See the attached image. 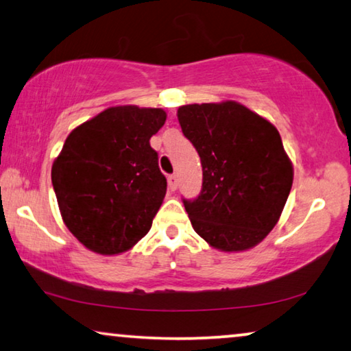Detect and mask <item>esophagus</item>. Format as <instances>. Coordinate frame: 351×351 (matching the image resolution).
Segmentation results:
<instances>
[{
	"label": "esophagus",
	"mask_w": 351,
	"mask_h": 351,
	"mask_svg": "<svg viewBox=\"0 0 351 351\" xmlns=\"http://www.w3.org/2000/svg\"><path fill=\"white\" fill-rule=\"evenodd\" d=\"M169 187L171 192H175V190L178 189V176L175 173L169 176Z\"/></svg>",
	"instance_id": "esophagus-1"
}]
</instances>
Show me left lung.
<instances>
[{"mask_svg":"<svg viewBox=\"0 0 351 351\" xmlns=\"http://www.w3.org/2000/svg\"><path fill=\"white\" fill-rule=\"evenodd\" d=\"M182 133L203 165V189L182 199L195 232L226 252L257 246L277 224L293 164L277 128L234 100L178 108Z\"/></svg>","mask_w":351,"mask_h":351,"instance_id":"left-lung-1","label":"left lung"}]
</instances>
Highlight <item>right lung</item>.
<instances>
[{
    "instance_id": "obj_1",
    "label": "right lung",
    "mask_w": 351,
    "mask_h": 351,
    "mask_svg": "<svg viewBox=\"0 0 351 351\" xmlns=\"http://www.w3.org/2000/svg\"><path fill=\"white\" fill-rule=\"evenodd\" d=\"M161 108L111 106L74 128L52 164V186L66 228L104 255L132 249L152 228L167 192L150 138Z\"/></svg>"
}]
</instances>
